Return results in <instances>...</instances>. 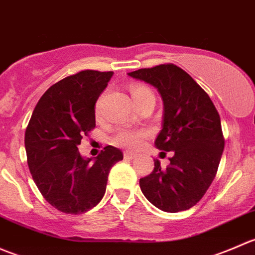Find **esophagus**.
<instances>
[{
    "mask_svg": "<svg viewBox=\"0 0 255 255\" xmlns=\"http://www.w3.org/2000/svg\"><path fill=\"white\" fill-rule=\"evenodd\" d=\"M123 156H125V159H127V160H132V159L137 158V153H134V151H125Z\"/></svg>",
    "mask_w": 255,
    "mask_h": 255,
    "instance_id": "1",
    "label": "esophagus"
}]
</instances>
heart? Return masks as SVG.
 <instances>
[{
	"label": "heart",
	"mask_w": 255,
	"mask_h": 255,
	"mask_svg": "<svg viewBox=\"0 0 255 255\" xmlns=\"http://www.w3.org/2000/svg\"><path fill=\"white\" fill-rule=\"evenodd\" d=\"M130 95L134 100L135 105L139 104L144 97L153 95L150 89L144 86L142 84H134L129 89ZM96 116L100 117V112L96 111ZM149 132L145 128H120L117 132L113 134L111 142L115 145L121 146V148H129L135 149L143 144L144 140L148 138Z\"/></svg>",
	"instance_id": "1"
}]
</instances>
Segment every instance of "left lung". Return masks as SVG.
I'll return each mask as SVG.
<instances>
[{
    "label": "left lung",
    "instance_id": "8db88e82",
    "mask_svg": "<svg viewBox=\"0 0 255 255\" xmlns=\"http://www.w3.org/2000/svg\"><path fill=\"white\" fill-rule=\"evenodd\" d=\"M156 87L164 102L163 129L156 148L173 151L170 164L139 180L149 202L165 212L189 210L212 184L225 148L221 118L207 92L186 71L174 64H160L128 73Z\"/></svg>",
    "mask_w": 255,
    "mask_h": 255
}]
</instances>
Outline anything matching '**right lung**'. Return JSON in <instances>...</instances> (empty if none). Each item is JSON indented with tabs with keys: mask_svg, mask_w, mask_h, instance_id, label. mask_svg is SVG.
<instances>
[{
	"mask_svg": "<svg viewBox=\"0 0 255 255\" xmlns=\"http://www.w3.org/2000/svg\"><path fill=\"white\" fill-rule=\"evenodd\" d=\"M112 71L81 70L66 76L38 101L24 135L30 174L45 200L64 213L79 215L104 197L111 168L122 160L107 145L95 161L79 153L82 137L96 127L95 104Z\"/></svg>",
	"mask_w": 255,
	"mask_h": 255,
	"instance_id": "obj_1",
	"label": "right lung"
}]
</instances>
